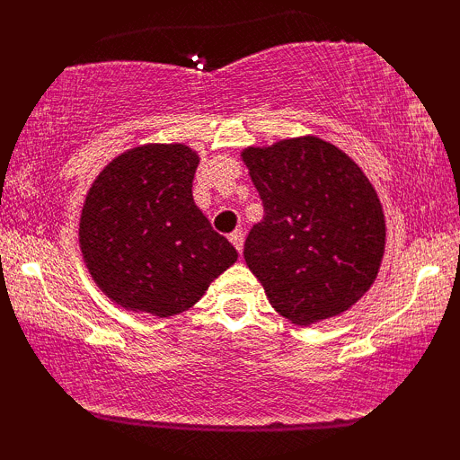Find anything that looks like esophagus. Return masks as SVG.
Returning <instances> with one entry per match:
<instances>
[{
	"label": "esophagus",
	"mask_w": 460,
	"mask_h": 460,
	"mask_svg": "<svg viewBox=\"0 0 460 460\" xmlns=\"http://www.w3.org/2000/svg\"><path fill=\"white\" fill-rule=\"evenodd\" d=\"M228 238H230V243L234 244V249L238 251V253H241V251H243V244H244V234H243V230H234V232H230Z\"/></svg>",
	"instance_id": "34e87169"
}]
</instances>
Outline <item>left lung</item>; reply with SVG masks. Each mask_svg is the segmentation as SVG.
Here are the masks:
<instances>
[{
    "instance_id": "1",
    "label": "left lung",
    "mask_w": 460,
    "mask_h": 460,
    "mask_svg": "<svg viewBox=\"0 0 460 460\" xmlns=\"http://www.w3.org/2000/svg\"><path fill=\"white\" fill-rule=\"evenodd\" d=\"M263 203L244 261L276 312L310 326L348 312L373 287L385 253V213L367 175L316 136L241 153Z\"/></svg>"
}]
</instances>
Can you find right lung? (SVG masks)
Instances as JSON below:
<instances>
[{"instance_id": "add662e5", "label": "right lung", "mask_w": 460, "mask_h": 460, "mask_svg": "<svg viewBox=\"0 0 460 460\" xmlns=\"http://www.w3.org/2000/svg\"><path fill=\"white\" fill-rule=\"evenodd\" d=\"M199 161L186 144H142L92 181L79 249L96 287L123 310L159 318L190 310L238 260L194 205Z\"/></svg>"}]
</instances>
